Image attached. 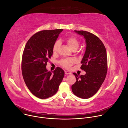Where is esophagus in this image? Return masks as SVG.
I'll list each match as a JSON object with an SVG mask.
<instances>
[{"label": "esophagus", "instance_id": "esophagus-1", "mask_svg": "<svg viewBox=\"0 0 128 128\" xmlns=\"http://www.w3.org/2000/svg\"><path fill=\"white\" fill-rule=\"evenodd\" d=\"M65 74H66V75H68V74L70 75V74H72V73H71V72H70V71H65Z\"/></svg>", "mask_w": 128, "mask_h": 128}]
</instances>
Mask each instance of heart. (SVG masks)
Instances as JSON below:
<instances>
[{
	"label": "heart",
	"instance_id": "obj_1",
	"mask_svg": "<svg viewBox=\"0 0 128 128\" xmlns=\"http://www.w3.org/2000/svg\"><path fill=\"white\" fill-rule=\"evenodd\" d=\"M66 42L68 45L72 49V50H77L78 48L79 47L80 43L78 39L73 36L68 37L66 39ZM60 42L59 40L56 41L53 45V52H56L58 48L60 47ZM75 62V60L73 58H66L60 61V64L64 67L69 68Z\"/></svg>",
	"mask_w": 128,
	"mask_h": 128
}]
</instances>
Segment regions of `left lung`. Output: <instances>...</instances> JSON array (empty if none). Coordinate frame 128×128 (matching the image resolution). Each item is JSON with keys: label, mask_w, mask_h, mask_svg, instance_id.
Masks as SVG:
<instances>
[{"label": "left lung", "mask_w": 128, "mask_h": 128, "mask_svg": "<svg viewBox=\"0 0 128 128\" xmlns=\"http://www.w3.org/2000/svg\"><path fill=\"white\" fill-rule=\"evenodd\" d=\"M74 32L85 39L86 48L80 68L86 73L84 75L73 73L76 82L72 86V90L76 96L87 99L96 93L105 80L108 69L106 49L100 39L93 34L84 31Z\"/></svg>", "instance_id": "1"}]
</instances>
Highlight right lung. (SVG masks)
<instances>
[{"label": "right lung", "instance_id": "obj_1", "mask_svg": "<svg viewBox=\"0 0 128 128\" xmlns=\"http://www.w3.org/2000/svg\"><path fill=\"white\" fill-rule=\"evenodd\" d=\"M62 29L44 30L33 35L26 42L22 62V74L28 88L36 97L46 99L53 96L64 75L61 68L53 71L46 68L53 54V46Z\"/></svg>", "mask_w": 128, "mask_h": 128}]
</instances>
